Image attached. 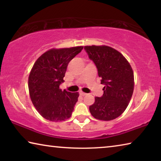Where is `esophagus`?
Returning <instances> with one entry per match:
<instances>
[{"instance_id":"1","label":"esophagus","mask_w":161,"mask_h":161,"mask_svg":"<svg viewBox=\"0 0 161 161\" xmlns=\"http://www.w3.org/2000/svg\"><path fill=\"white\" fill-rule=\"evenodd\" d=\"M80 94L81 95V96H85V95H86V93H84V92H83L82 91H80Z\"/></svg>"}]
</instances>
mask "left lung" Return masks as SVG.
<instances>
[{
  "instance_id": "1",
  "label": "left lung",
  "mask_w": 161,
  "mask_h": 161,
  "mask_svg": "<svg viewBox=\"0 0 161 161\" xmlns=\"http://www.w3.org/2000/svg\"><path fill=\"white\" fill-rule=\"evenodd\" d=\"M89 59L94 62L104 85L103 94L95 97L89 111L95 119L111 121L121 116L131 99L134 77L126 59L115 49L108 46H84Z\"/></svg>"
}]
</instances>
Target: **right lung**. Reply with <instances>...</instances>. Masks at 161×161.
Here are the masks:
<instances>
[{"instance_id":"1","label":"right lung","mask_w":161,"mask_h":161,"mask_svg":"<svg viewBox=\"0 0 161 161\" xmlns=\"http://www.w3.org/2000/svg\"><path fill=\"white\" fill-rule=\"evenodd\" d=\"M83 47L51 49L42 54L32 67L28 78L30 97L34 107L43 118L62 121L70 118L78 101L79 93L62 91L69 62Z\"/></svg>"}]
</instances>
